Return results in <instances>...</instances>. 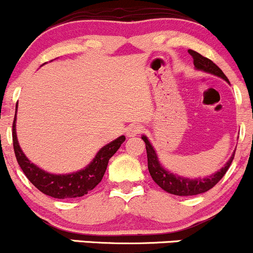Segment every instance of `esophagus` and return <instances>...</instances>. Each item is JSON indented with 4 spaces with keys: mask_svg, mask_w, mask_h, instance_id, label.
Wrapping results in <instances>:
<instances>
[{
    "mask_svg": "<svg viewBox=\"0 0 253 253\" xmlns=\"http://www.w3.org/2000/svg\"><path fill=\"white\" fill-rule=\"evenodd\" d=\"M142 131V126L138 124H132L129 127H126V135L127 136H135V135L140 134Z\"/></svg>",
    "mask_w": 253,
    "mask_h": 253,
    "instance_id": "1",
    "label": "esophagus"
}]
</instances>
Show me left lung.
<instances>
[{"label": "left lung", "instance_id": "1", "mask_svg": "<svg viewBox=\"0 0 253 253\" xmlns=\"http://www.w3.org/2000/svg\"><path fill=\"white\" fill-rule=\"evenodd\" d=\"M188 53L191 54L193 58V62H194V66L198 70H203V71L212 73V75L218 76V77L223 78L224 81L229 82L227 78V76L222 72V70L217 66L214 62H212L210 59L205 58V56L200 55L199 53L194 50H188ZM142 140L145 141L146 145V152H147V164H148V171L151 173L152 178L156 182L157 184L163 188L164 191H167L170 194L175 195H197L202 194V193L208 192L209 189H211L212 187L216 186L221 178L223 177L229 169L230 164H232L233 159H234L235 152L233 153V156L230 157V159L228 160V163L225 164L224 168H222L221 170L217 171L216 173L210 177L205 178H195V180H189V178H183L180 176L172 175L171 172H168L162 165L159 164L158 158H157L156 151H154L152 145L149 143L148 138L146 136H142Z\"/></svg>", "mask_w": 253, "mask_h": 253}]
</instances>
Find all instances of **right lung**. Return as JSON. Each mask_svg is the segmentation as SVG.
<instances>
[{"label": "right lung", "mask_w": 253, "mask_h": 253, "mask_svg": "<svg viewBox=\"0 0 253 253\" xmlns=\"http://www.w3.org/2000/svg\"><path fill=\"white\" fill-rule=\"evenodd\" d=\"M12 137L15 158L29 181L39 191L56 199L83 197L84 194L94 189L104 177L108 160L126 141V137L119 136L117 140L106 145L97 152L96 157L85 169L69 173V175H54V173L45 172L44 170L30 163V160L23 153V151L19 147L17 132H15V118L13 122Z\"/></svg>", "instance_id": "add662e5"}]
</instances>
